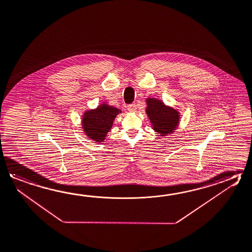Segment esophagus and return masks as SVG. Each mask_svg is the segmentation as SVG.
Here are the masks:
<instances>
[{"mask_svg": "<svg viewBox=\"0 0 252 252\" xmlns=\"http://www.w3.org/2000/svg\"><path fill=\"white\" fill-rule=\"evenodd\" d=\"M127 109H128V111L130 112H135L136 111V106H135V104H130L127 106Z\"/></svg>", "mask_w": 252, "mask_h": 252, "instance_id": "34e87169", "label": "esophagus"}]
</instances>
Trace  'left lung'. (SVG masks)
I'll return each instance as SVG.
<instances>
[{"mask_svg": "<svg viewBox=\"0 0 252 252\" xmlns=\"http://www.w3.org/2000/svg\"><path fill=\"white\" fill-rule=\"evenodd\" d=\"M145 102V113L154 131L160 136L173 134L180 125V111L177 108L167 106L159 98H147Z\"/></svg>", "mask_w": 252, "mask_h": 252, "instance_id": "obj_1", "label": "left lung"}]
</instances>
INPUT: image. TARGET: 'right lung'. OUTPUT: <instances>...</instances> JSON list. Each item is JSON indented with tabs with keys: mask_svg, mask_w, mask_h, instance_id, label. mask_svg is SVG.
I'll return each instance as SVG.
<instances>
[{
	"mask_svg": "<svg viewBox=\"0 0 252 252\" xmlns=\"http://www.w3.org/2000/svg\"><path fill=\"white\" fill-rule=\"evenodd\" d=\"M122 113V110L113 106L103 102L93 109L86 110L82 118V128L86 136L101 143L112 128L114 120L118 114Z\"/></svg>",
	"mask_w": 252,
	"mask_h": 252,
	"instance_id": "right-lung-1",
	"label": "right lung"
}]
</instances>
